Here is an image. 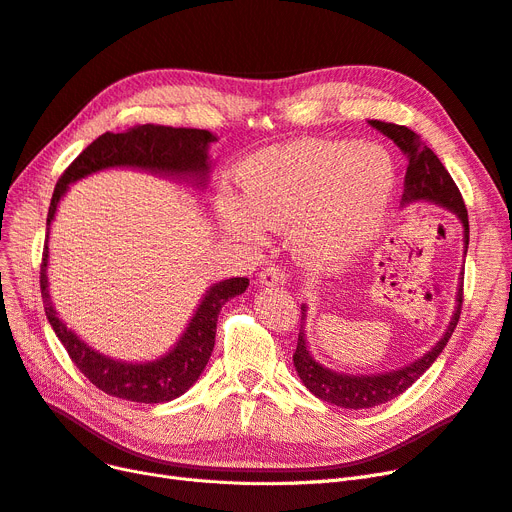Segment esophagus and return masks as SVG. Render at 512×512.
I'll return each mask as SVG.
<instances>
[{
  "mask_svg": "<svg viewBox=\"0 0 512 512\" xmlns=\"http://www.w3.org/2000/svg\"><path fill=\"white\" fill-rule=\"evenodd\" d=\"M259 282L263 287H280L287 282V272L278 266H268L259 274Z\"/></svg>",
  "mask_w": 512,
  "mask_h": 512,
  "instance_id": "esophagus-1",
  "label": "esophagus"
}]
</instances>
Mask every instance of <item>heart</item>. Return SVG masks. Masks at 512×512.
Returning a JSON list of instances; mask_svg holds the SVG:
<instances>
[{"label":"heart","mask_w":512,"mask_h":512,"mask_svg":"<svg viewBox=\"0 0 512 512\" xmlns=\"http://www.w3.org/2000/svg\"><path fill=\"white\" fill-rule=\"evenodd\" d=\"M242 194L221 187L223 230L257 244L266 227H291L299 259L333 268L375 240L396 194V168L382 147L299 139L257 151L240 166Z\"/></svg>","instance_id":"b5f03b06"}]
</instances>
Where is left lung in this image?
<instances>
[{"label": "left lung", "mask_w": 512, "mask_h": 512, "mask_svg": "<svg viewBox=\"0 0 512 512\" xmlns=\"http://www.w3.org/2000/svg\"><path fill=\"white\" fill-rule=\"evenodd\" d=\"M369 124L399 145L409 160L407 175H405L403 204L426 200L447 208V211H451L453 215H458L464 227V244H466L464 255H466L468 211L464 206L458 185L453 183L451 175L447 173L441 160L434 156V151L420 139L418 132H413L411 128L390 124V122H380V120H371ZM462 301H464V272L460 276V285L456 293V310H453L451 323L439 342L411 365H405L396 371L375 373V375H350V373H339L325 365H320L310 354V348L306 342V331H304L306 306H301V327L297 335V350L293 354V365L297 369L299 380L304 382V386L316 396V399L327 401L337 407H344V409H369L375 405L388 403L394 399V396L403 394L411 384L418 382L420 377L430 369V365L437 361V356L443 352L453 329L458 325Z\"/></svg>", "instance_id": "left-lung-1"}]
</instances>
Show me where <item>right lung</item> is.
<instances>
[{
	"mask_svg": "<svg viewBox=\"0 0 512 512\" xmlns=\"http://www.w3.org/2000/svg\"><path fill=\"white\" fill-rule=\"evenodd\" d=\"M217 141L213 132L200 128H173L141 124L132 126L126 132H105L94 139L82 154L75 158L59 183L48 208L46 230L50 234V223L56 215V206L67 194L69 183L84 179L105 168H141L154 175L183 179L196 187H204L208 173H211V160H208V145ZM48 234L42 257V299L48 323L52 325L56 337L61 339L71 361L75 363L88 380L103 390L105 394L118 396L132 403H168L177 399L196 384L202 375L208 358L215 348L217 318L225 301L240 295L249 287V278H227L208 289L194 312L189 325L185 327L179 342L173 350H168L156 361L147 363H126L109 358L97 350H92L86 342L75 335L56 314L50 293H48Z\"/></svg>",
	"mask_w": 512,
	"mask_h": 512,
	"instance_id": "add662e5",
	"label": "right lung"
}]
</instances>
